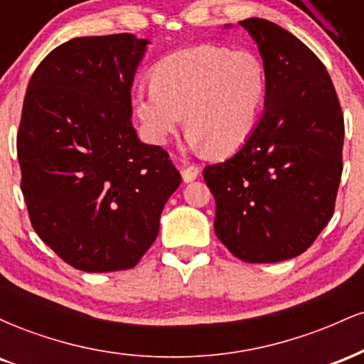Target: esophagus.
<instances>
[{
  "label": "esophagus",
  "mask_w": 364,
  "mask_h": 364,
  "mask_svg": "<svg viewBox=\"0 0 364 364\" xmlns=\"http://www.w3.org/2000/svg\"><path fill=\"white\" fill-rule=\"evenodd\" d=\"M198 173H200V169L196 168V166H183L181 168L183 181L191 183L193 179H196V176H198Z\"/></svg>",
  "instance_id": "esophagus-1"
}]
</instances>
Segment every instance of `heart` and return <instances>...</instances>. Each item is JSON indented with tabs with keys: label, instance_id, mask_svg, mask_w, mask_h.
Segmentation results:
<instances>
[{
	"label": "heart",
	"instance_id": "obj_1",
	"mask_svg": "<svg viewBox=\"0 0 364 364\" xmlns=\"http://www.w3.org/2000/svg\"><path fill=\"white\" fill-rule=\"evenodd\" d=\"M267 97L257 54L202 44L181 49L152 70V85L132 92L133 114L149 144L164 145L185 114L191 149L228 156L253 135Z\"/></svg>",
	"mask_w": 364,
	"mask_h": 364
}]
</instances>
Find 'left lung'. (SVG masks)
I'll return each mask as SVG.
<instances>
[{"label":"left lung","mask_w":364,"mask_h":364,"mask_svg":"<svg viewBox=\"0 0 364 364\" xmlns=\"http://www.w3.org/2000/svg\"><path fill=\"white\" fill-rule=\"evenodd\" d=\"M240 25L265 66V107L246 144L203 178L225 248L243 262L275 263L306 252L333 214L344 118L323 63L298 37L263 18Z\"/></svg>","instance_id":"8db88e82"}]
</instances>
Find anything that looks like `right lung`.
<instances>
[{"label":"right lung","mask_w":364,"mask_h":364,"mask_svg":"<svg viewBox=\"0 0 364 364\" xmlns=\"http://www.w3.org/2000/svg\"><path fill=\"white\" fill-rule=\"evenodd\" d=\"M149 39L77 37L41 61L16 136L32 228L83 272L135 267L181 183L164 149L140 141L132 85Z\"/></svg>","instance_id":"obj_1"}]
</instances>
